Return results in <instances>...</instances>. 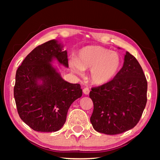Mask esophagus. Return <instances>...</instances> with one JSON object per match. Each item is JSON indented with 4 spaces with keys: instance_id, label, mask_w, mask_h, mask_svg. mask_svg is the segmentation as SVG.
I'll return each instance as SVG.
<instances>
[{
    "instance_id": "obj_1",
    "label": "esophagus",
    "mask_w": 160,
    "mask_h": 160,
    "mask_svg": "<svg viewBox=\"0 0 160 160\" xmlns=\"http://www.w3.org/2000/svg\"><path fill=\"white\" fill-rule=\"evenodd\" d=\"M83 93L85 94H89V93H90V89H89L88 88H85L83 89Z\"/></svg>"
}]
</instances>
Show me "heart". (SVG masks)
Instances as JSON below:
<instances>
[{"label": "heart", "instance_id": "b5f03b06", "mask_svg": "<svg viewBox=\"0 0 160 160\" xmlns=\"http://www.w3.org/2000/svg\"><path fill=\"white\" fill-rule=\"evenodd\" d=\"M70 68L82 75L83 70H90L92 82L97 85H105L112 81L121 66L119 56L107 48L99 46H87L78 51L76 58L69 61Z\"/></svg>", "mask_w": 160, "mask_h": 160}]
</instances>
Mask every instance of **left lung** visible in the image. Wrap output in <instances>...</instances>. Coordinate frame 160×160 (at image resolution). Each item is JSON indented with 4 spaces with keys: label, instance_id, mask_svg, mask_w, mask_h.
Returning a JSON list of instances; mask_svg holds the SVG:
<instances>
[{
    "label": "left lung",
    "instance_id": "8db88e82",
    "mask_svg": "<svg viewBox=\"0 0 160 160\" xmlns=\"http://www.w3.org/2000/svg\"><path fill=\"white\" fill-rule=\"evenodd\" d=\"M148 82L138 61L126 51L123 66L113 79L92 88L90 121L96 131L120 134L136 126L147 103Z\"/></svg>",
    "mask_w": 160,
    "mask_h": 160
}]
</instances>
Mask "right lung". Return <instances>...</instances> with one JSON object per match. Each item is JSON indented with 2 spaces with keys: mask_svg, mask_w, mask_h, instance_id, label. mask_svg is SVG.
Segmentation results:
<instances>
[{
  "mask_svg": "<svg viewBox=\"0 0 160 160\" xmlns=\"http://www.w3.org/2000/svg\"><path fill=\"white\" fill-rule=\"evenodd\" d=\"M53 59L68 68L67 51L56 39L32 50L16 71L14 97L18 114L36 131L60 130L70 105L82 94L79 84L62 78L51 64Z\"/></svg>",
  "mask_w": 160,
  "mask_h": 160,
  "instance_id": "add662e5",
  "label": "right lung"
}]
</instances>
